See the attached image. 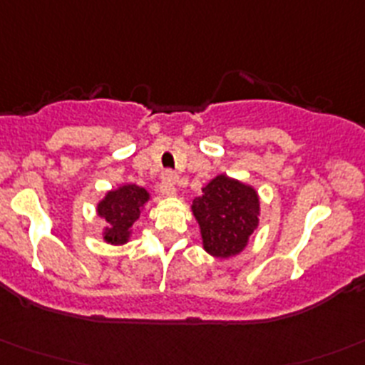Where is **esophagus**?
I'll list each match as a JSON object with an SVG mask.
<instances>
[{"mask_svg":"<svg viewBox=\"0 0 365 365\" xmlns=\"http://www.w3.org/2000/svg\"><path fill=\"white\" fill-rule=\"evenodd\" d=\"M176 182H178V175L175 171H165L162 175V192L165 196H175L176 194Z\"/></svg>","mask_w":365,"mask_h":365,"instance_id":"esophagus-1","label":"esophagus"}]
</instances>
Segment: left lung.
Instances as JSON below:
<instances>
[{"label": "left lung", "mask_w": 365, "mask_h": 365, "mask_svg": "<svg viewBox=\"0 0 365 365\" xmlns=\"http://www.w3.org/2000/svg\"><path fill=\"white\" fill-rule=\"evenodd\" d=\"M202 229L203 248L216 257H230L247 247L259 220V198L252 187L220 175L192 202Z\"/></svg>", "instance_id": "left-lung-1"}]
</instances>
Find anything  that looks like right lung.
<instances>
[{
	"instance_id": "1",
	"label": "right lung",
	"mask_w": 365,
	"mask_h": 365,
	"mask_svg": "<svg viewBox=\"0 0 365 365\" xmlns=\"http://www.w3.org/2000/svg\"><path fill=\"white\" fill-rule=\"evenodd\" d=\"M148 200V190L138 185H122L120 189L106 194L97 209L98 216L110 223L104 232V240L111 245L125 243L131 225L138 220L140 209Z\"/></svg>"
}]
</instances>
